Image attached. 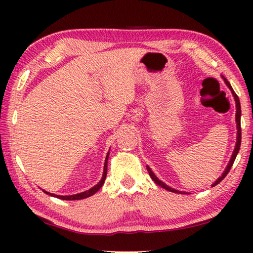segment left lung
Returning <instances> with one entry per match:
<instances>
[{"label":"left lung","mask_w":253,"mask_h":253,"mask_svg":"<svg viewBox=\"0 0 253 253\" xmlns=\"http://www.w3.org/2000/svg\"><path fill=\"white\" fill-rule=\"evenodd\" d=\"M222 78H223L225 84L228 85V88L230 89L231 92H232V95H233V97H234V101H235V107H237V113H235V123H237V130H238V131H237V143H235L234 151H233V153H232V155H231V158H230V162H229L228 166H226L225 169H224V172L222 173L221 176H220L219 178H217L216 181L212 184V185H211L212 187H213V186H215V185H217V184H219V183L222 181V179H223V178L226 176V174H228V173L230 172V169H231V168H232L233 163H234V161H235V157H237L238 153H239L240 145H241V106H240L239 97L237 96V93H235V92L233 91V89H232V87H231V84H230L229 81L226 80L223 76H222ZM146 168H147V170H148L149 176L152 177L153 181L155 182V183L157 184V185L162 186L163 188H165V190H168V191H169V192H173V193H178V194H190V193H186V192L177 191V190H175V188L169 186L168 184H165L164 182H162L161 179L158 178L155 174H154V172H153V170L151 169V168H149V166H146Z\"/></svg>","instance_id":"1"}]
</instances>
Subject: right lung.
Returning <instances> with one entry per match:
<instances>
[{
    "instance_id": "obj_1",
    "label": "right lung",
    "mask_w": 253,
    "mask_h": 253,
    "mask_svg": "<svg viewBox=\"0 0 253 253\" xmlns=\"http://www.w3.org/2000/svg\"><path fill=\"white\" fill-rule=\"evenodd\" d=\"M108 157H109V152L107 153V156H106V160H105V165H104V173H102V177L99 182H98L95 186H92L91 188H89V190L84 191V192H81V193L78 194H74V195H57V194H53V193H50V192H46L43 190V192L45 194H49L51 196H53V198H57V199H61V200H66V201H76V200H84V199H87L89 196L93 195L95 193H97L98 191L100 190V187L104 185L105 183V179H106V175H107V163H108Z\"/></svg>"
}]
</instances>
